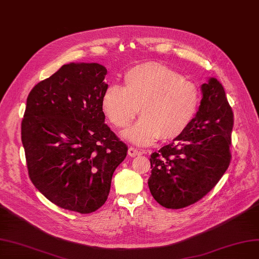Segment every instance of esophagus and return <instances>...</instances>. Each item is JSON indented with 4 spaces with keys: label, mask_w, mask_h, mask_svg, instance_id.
<instances>
[{
    "label": "esophagus",
    "mask_w": 259,
    "mask_h": 259,
    "mask_svg": "<svg viewBox=\"0 0 259 259\" xmlns=\"http://www.w3.org/2000/svg\"><path fill=\"white\" fill-rule=\"evenodd\" d=\"M128 154L130 157H136V156H140L142 154H144V151H142L136 147H130L128 150Z\"/></svg>",
    "instance_id": "obj_1"
}]
</instances>
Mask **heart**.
Segmentation results:
<instances>
[{
	"mask_svg": "<svg viewBox=\"0 0 259 259\" xmlns=\"http://www.w3.org/2000/svg\"><path fill=\"white\" fill-rule=\"evenodd\" d=\"M198 104L197 86L158 63L133 67L124 73L123 86L110 84L101 97L104 115L117 128L128 127L141 111L142 116L123 135L138 145L181 135L194 118Z\"/></svg>",
	"mask_w": 259,
	"mask_h": 259,
	"instance_id": "b5f03b06",
	"label": "heart"
}]
</instances>
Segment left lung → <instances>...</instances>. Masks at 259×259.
I'll list each match as a JSON object with an SVG mask.
<instances>
[{
    "label": "left lung",
    "mask_w": 259,
    "mask_h": 259,
    "mask_svg": "<svg viewBox=\"0 0 259 259\" xmlns=\"http://www.w3.org/2000/svg\"><path fill=\"white\" fill-rule=\"evenodd\" d=\"M195 117L173 143L150 156L151 195L165 208L180 209L203 198L231 163L234 114L222 84L210 78Z\"/></svg>",
    "instance_id": "1"
}]
</instances>
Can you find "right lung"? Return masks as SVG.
I'll return each instance as SVG.
<instances>
[{"label": "right lung", "mask_w": 259, "mask_h": 259, "mask_svg": "<svg viewBox=\"0 0 259 259\" xmlns=\"http://www.w3.org/2000/svg\"><path fill=\"white\" fill-rule=\"evenodd\" d=\"M107 73L97 63L63 65L28 94L21 123L33 185L56 206L82 214L105 203L128 150L104 123Z\"/></svg>", "instance_id": "right-lung-1"}]
</instances>
